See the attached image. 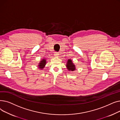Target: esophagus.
I'll use <instances>...</instances> for the list:
<instances>
[{
  "instance_id": "1",
  "label": "esophagus",
  "mask_w": 120,
  "mask_h": 120,
  "mask_svg": "<svg viewBox=\"0 0 120 120\" xmlns=\"http://www.w3.org/2000/svg\"><path fill=\"white\" fill-rule=\"evenodd\" d=\"M54 56H56V57H57V56H58L59 53H58V52H54Z\"/></svg>"
}]
</instances>
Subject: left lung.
I'll list each match as a JSON object with an SVG mask.
<instances>
[{
    "label": "left lung",
    "mask_w": 120,
    "mask_h": 120,
    "mask_svg": "<svg viewBox=\"0 0 120 120\" xmlns=\"http://www.w3.org/2000/svg\"><path fill=\"white\" fill-rule=\"evenodd\" d=\"M67 68L68 70V71H73L75 70V67L74 65L72 63V62L71 60H68L67 64Z\"/></svg>",
    "instance_id": "8db88e82"
}]
</instances>
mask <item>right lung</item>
I'll return each mask as SVG.
<instances>
[{"instance_id":"right-lung-1","label":"right lung","mask_w":120,"mask_h":120,"mask_svg":"<svg viewBox=\"0 0 120 120\" xmlns=\"http://www.w3.org/2000/svg\"><path fill=\"white\" fill-rule=\"evenodd\" d=\"M46 64V61L45 59H43L41 61V62L39 63V65H38L39 68L42 69L43 68H44L45 65Z\"/></svg>"}]
</instances>
